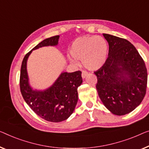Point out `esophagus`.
<instances>
[{"instance_id": "obj_1", "label": "esophagus", "mask_w": 149, "mask_h": 149, "mask_svg": "<svg viewBox=\"0 0 149 149\" xmlns=\"http://www.w3.org/2000/svg\"><path fill=\"white\" fill-rule=\"evenodd\" d=\"M88 75V72H86V71H84V70H83L82 71V72H81V77H82V78H85V77H86V75Z\"/></svg>"}]
</instances>
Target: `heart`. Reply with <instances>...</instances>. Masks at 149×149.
<instances>
[{
    "instance_id": "obj_1",
    "label": "heart",
    "mask_w": 149,
    "mask_h": 149,
    "mask_svg": "<svg viewBox=\"0 0 149 149\" xmlns=\"http://www.w3.org/2000/svg\"><path fill=\"white\" fill-rule=\"evenodd\" d=\"M69 53L73 58L81 59L82 64L89 70H97L102 66L107 58L108 44L101 36H85L75 39L71 45ZM73 64L75 60L69 58Z\"/></svg>"
}]
</instances>
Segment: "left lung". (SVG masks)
Returning <instances> with one entry per match:
<instances>
[{"label": "left lung", "instance_id": "8db88e82", "mask_svg": "<svg viewBox=\"0 0 149 149\" xmlns=\"http://www.w3.org/2000/svg\"><path fill=\"white\" fill-rule=\"evenodd\" d=\"M109 45L108 57L94 72L96 90L104 105L112 114L122 116L134 110L146 94L147 70L132 44L125 39L103 34Z\"/></svg>", "mask_w": 149, "mask_h": 149}]
</instances>
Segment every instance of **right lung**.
Instances as JSON below:
<instances>
[{"instance_id": "1", "label": "right lung", "mask_w": 149, "mask_h": 149, "mask_svg": "<svg viewBox=\"0 0 149 149\" xmlns=\"http://www.w3.org/2000/svg\"><path fill=\"white\" fill-rule=\"evenodd\" d=\"M59 38V35H56L44 39L26 53L22 62L20 75V90L26 103L39 116L52 123L65 120L74 112L78 100L77 88L82 83L81 72H62L48 89L34 90L29 84L26 61L33 50L57 45Z\"/></svg>"}]
</instances>
